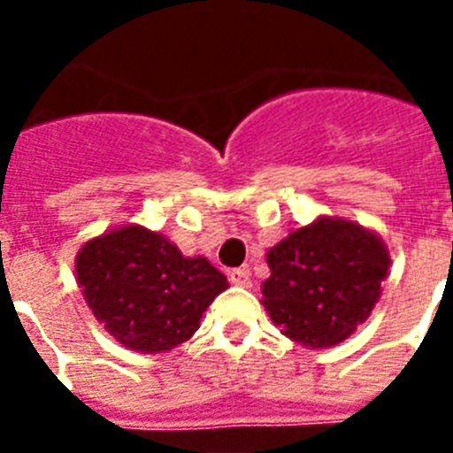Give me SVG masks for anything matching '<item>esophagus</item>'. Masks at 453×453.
I'll return each mask as SVG.
<instances>
[{
    "label": "esophagus",
    "instance_id": "esophagus-1",
    "mask_svg": "<svg viewBox=\"0 0 453 453\" xmlns=\"http://www.w3.org/2000/svg\"><path fill=\"white\" fill-rule=\"evenodd\" d=\"M227 280H230V284H234V287H249V284H251V275H249L247 268L227 270Z\"/></svg>",
    "mask_w": 453,
    "mask_h": 453
}]
</instances>
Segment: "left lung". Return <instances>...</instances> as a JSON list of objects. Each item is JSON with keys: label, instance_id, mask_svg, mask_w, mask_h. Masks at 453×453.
I'll return each instance as SVG.
<instances>
[{"label": "left lung", "instance_id": "left-lung-1", "mask_svg": "<svg viewBox=\"0 0 453 453\" xmlns=\"http://www.w3.org/2000/svg\"><path fill=\"white\" fill-rule=\"evenodd\" d=\"M268 265L261 289L270 319L305 348H329L372 315L390 256L372 230L317 219L270 249Z\"/></svg>", "mask_w": 453, "mask_h": 453}]
</instances>
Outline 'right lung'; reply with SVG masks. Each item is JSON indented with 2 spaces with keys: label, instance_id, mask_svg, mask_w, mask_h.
Listing matches in <instances>:
<instances>
[{
  "label": "right lung",
  "instance_id": "add662e5",
  "mask_svg": "<svg viewBox=\"0 0 453 453\" xmlns=\"http://www.w3.org/2000/svg\"><path fill=\"white\" fill-rule=\"evenodd\" d=\"M77 284L105 331L136 352H166L199 329L202 312L227 289L223 273L185 258L164 234L115 227L77 254Z\"/></svg>",
  "mask_w": 453,
  "mask_h": 453
}]
</instances>
